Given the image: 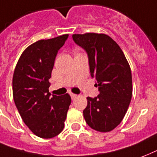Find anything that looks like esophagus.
<instances>
[{"mask_svg":"<svg viewBox=\"0 0 157 157\" xmlns=\"http://www.w3.org/2000/svg\"><path fill=\"white\" fill-rule=\"evenodd\" d=\"M70 95H71V98L73 99H74L75 98H77V94H73V93H71L70 94Z\"/></svg>","mask_w":157,"mask_h":157,"instance_id":"1","label":"esophagus"}]
</instances>
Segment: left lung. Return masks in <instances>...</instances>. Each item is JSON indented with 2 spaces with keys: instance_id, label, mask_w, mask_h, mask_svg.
Listing matches in <instances>:
<instances>
[{
  "instance_id": "1",
  "label": "left lung",
  "mask_w": 157,
  "mask_h": 157,
  "mask_svg": "<svg viewBox=\"0 0 157 157\" xmlns=\"http://www.w3.org/2000/svg\"><path fill=\"white\" fill-rule=\"evenodd\" d=\"M73 39L88 53L90 74L99 86V95L87 98L84 120L97 131H111L121 124L131 100L130 64L120 46L106 34H74Z\"/></svg>"
}]
</instances>
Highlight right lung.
I'll return each mask as SVG.
<instances>
[{
	"label": "right lung",
	"mask_w": 157,
	"mask_h": 157,
	"mask_svg": "<svg viewBox=\"0 0 157 157\" xmlns=\"http://www.w3.org/2000/svg\"><path fill=\"white\" fill-rule=\"evenodd\" d=\"M67 36L39 40L28 46L13 74L12 93L18 112L31 131L43 139L61 133L71 104L68 94L51 97L48 90L56 55Z\"/></svg>",
	"instance_id": "obj_1"
}]
</instances>
